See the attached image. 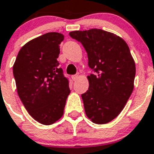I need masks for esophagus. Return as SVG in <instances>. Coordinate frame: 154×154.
<instances>
[{
  "label": "esophagus",
  "instance_id": "1",
  "mask_svg": "<svg viewBox=\"0 0 154 154\" xmlns=\"http://www.w3.org/2000/svg\"><path fill=\"white\" fill-rule=\"evenodd\" d=\"M78 78H79L78 75H73L72 76V79L73 81H76V80L78 79Z\"/></svg>",
  "mask_w": 154,
  "mask_h": 154
}]
</instances>
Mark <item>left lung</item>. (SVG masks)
Segmentation results:
<instances>
[{"label":"left lung","instance_id":"8db88e82","mask_svg":"<svg viewBox=\"0 0 154 154\" xmlns=\"http://www.w3.org/2000/svg\"><path fill=\"white\" fill-rule=\"evenodd\" d=\"M84 47L93 73L82 94L85 112L97 124H107L121 112L134 89L135 64L125 41L101 29L69 33Z\"/></svg>","mask_w":154,"mask_h":154}]
</instances>
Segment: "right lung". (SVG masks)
<instances>
[{
  "label": "right lung",
  "instance_id": "right-lung-1",
  "mask_svg": "<svg viewBox=\"0 0 154 154\" xmlns=\"http://www.w3.org/2000/svg\"><path fill=\"white\" fill-rule=\"evenodd\" d=\"M63 35L49 32L30 41L13 65L18 95L34 120L49 125L61 117L70 94L69 79L57 58Z\"/></svg>",
  "mask_w": 154,
  "mask_h": 154
}]
</instances>
